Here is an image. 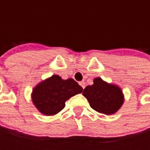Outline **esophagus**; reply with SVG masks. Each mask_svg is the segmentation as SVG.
<instances>
[{
    "instance_id": "esophagus-1",
    "label": "esophagus",
    "mask_w": 150,
    "mask_h": 150,
    "mask_svg": "<svg viewBox=\"0 0 150 150\" xmlns=\"http://www.w3.org/2000/svg\"><path fill=\"white\" fill-rule=\"evenodd\" d=\"M80 85L81 86V88H85V82H84V81H81V82H80Z\"/></svg>"
}]
</instances>
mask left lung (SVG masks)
<instances>
[{"mask_svg":"<svg viewBox=\"0 0 150 150\" xmlns=\"http://www.w3.org/2000/svg\"><path fill=\"white\" fill-rule=\"evenodd\" d=\"M82 95L93 109L104 115L116 113L124 103L122 88L117 85L108 83L100 77L95 78L94 84L87 86Z\"/></svg>","mask_w":150,"mask_h":150,"instance_id":"left-lung-1","label":"left lung"}]
</instances>
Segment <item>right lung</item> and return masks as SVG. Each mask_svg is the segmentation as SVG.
<instances>
[{"instance_id": "1", "label": "right lung", "mask_w": 150, "mask_h": 150, "mask_svg": "<svg viewBox=\"0 0 150 150\" xmlns=\"http://www.w3.org/2000/svg\"><path fill=\"white\" fill-rule=\"evenodd\" d=\"M81 92L82 88L74 79L63 80L54 75L34 88L31 98L39 112L45 115H54L64 108L66 101Z\"/></svg>"}]
</instances>
